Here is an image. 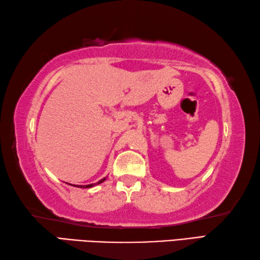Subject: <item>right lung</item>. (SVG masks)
Masks as SVG:
<instances>
[{
  "mask_svg": "<svg viewBox=\"0 0 260 260\" xmlns=\"http://www.w3.org/2000/svg\"><path fill=\"white\" fill-rule=\"evenodd\" d=\"M106 181V178H102V179H100V181H99L98 183H94V184H88V185H77L78 187H83V188H88V187H92V186H94V185H98V184H100V183H102V182H105Z\"/></svg>",
  "mask_w": 260,
  "mask_h": 260,
  "instance_id": "add662e5",
  "label": "right lung"
}]
</instances>
